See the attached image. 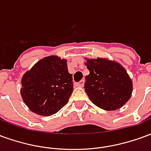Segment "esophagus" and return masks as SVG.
I'll return each instance as SVG.
<instances>
[{"mask_svg":"<svg viewBox=\"0 0 151 151\" xmlns=\"http://www.w3.org/2000/svg\"><path fill=\"white\" fill-rule=\"evenodd\" d=\"M77 86H80V87H82L84 86V80H81L80 82H78L77 83Z\"/></svg>","mask_w":151,"mask_h":151,"instance_id":"esophagus-1","label":"esophagus"}]
</instances>
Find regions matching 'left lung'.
<instances>
[{
  "label": "left lung",
  "mask_w": 151,
  "mask_h": 151,
  "mask_svg": "<svg viewBox=\"0 0 151 151\" xmlns=\"http://www.w3.org/2000/svg\"><path fill=\"white\" fill-rule=\"evenodd\" d=\"M90 71L84 88L91 101L106 111H115L131 97L133 84L126 70L120 64L103 59L87 60Z\"/></svg>",
  "instance_id": "left-lung-1"
}]
</instances>
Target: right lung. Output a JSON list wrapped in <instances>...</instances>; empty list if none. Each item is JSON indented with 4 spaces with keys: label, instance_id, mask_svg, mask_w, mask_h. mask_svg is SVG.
Returning <instances> with one entry per match:
<instances>
[{
    "label": "right lung",
    "instance_id": "obj_1",
    "mask_svg": "<svg viewBox=\"0 0 151 151\" xmlns=\"http://www.w3.org/2000/svg\"><path fill=\"white\" fill-rule=\"evenodd\" d=\"M66 63L58 56H47L23 75L21 95L31 111L49 116L68 104L73 83Z\"/></svg>",
    "mask_w": 151,
    "mask_h": 151
}]
</instances>
